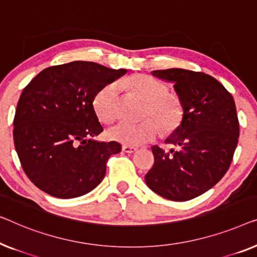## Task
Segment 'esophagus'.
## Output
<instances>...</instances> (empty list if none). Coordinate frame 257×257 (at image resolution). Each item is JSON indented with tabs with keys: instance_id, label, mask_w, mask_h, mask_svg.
Here are the masks:
<instances>
[{
	"instance_id": "obj_1",
	"label": "esophagus",
	"mask_w": 257,
	"mask_h": 257,
	"mask_svg": "<svg viewBox=\"0 0 257 257\" xmlns=\"http://www.w3.org/2000/svg\"><path fill=\"white\" fill-rule=\"evenodd\" d=\"M122 150H123L124 153L133 154V153H135V151H137V148L132 147V146H123V147H122Z\"/></svg>"
}]
</instances>
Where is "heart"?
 I'll return each instance as SVG.
<instances>
[{
	"label": "heart",
	"instance_id": "1",
	"mask_svg": "<svg viewBox=\"0 0 257 257\" xmlns=\"http://www.w3.org/2000/svg\"><path fill=\"white\" fill-rule=\"evenodd\" d=\"M121 85L148 101L146 116H153L155 120L147 118L139 123L118 122L107 130L110 140L125 146H141L156 139L161 132L160 124L166 132L176 129L180 124L184 114L182 103L177 97L169 95V89L163 82L149 75L136 74L123 79ZM120 89L118 82H109L96 92L93 106L100 120L109 123L117 117Z\"/></svg>",
	"mask_w": 257,
	"mask_h": 257
}]
</instances>
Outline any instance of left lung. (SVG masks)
<instances>
[{
  "label": "left lung",
  "instance_id": "1",
  "mask_svg": "<svg viewBox=\"0 0 257 257\" xmlns=\"http://www.w3.org/2000/svg\"><path fill=\"white\" fill-rule=\"evenodd\" d=\"M151 74L175 84L184 114L165 140L177 149L151 148L155 163L146 183L165 199H193L212 189L232 163L240 132L235 102L216 79L202 72L169 68Z\"/></svg>",
  "mask_w": 257,
  "mask_h": 257
}]
</instances>
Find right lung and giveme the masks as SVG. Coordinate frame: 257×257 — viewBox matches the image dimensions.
Returning a JSON list of instances; mask_svg holds the SVG:
<instances>
[{
	"mask_svg": "<svg viewBox=\"0 0 257 257\" xmlns=\"http://www.w3.org/2000/svg\"><path fill=\"white\" fill-rule=\"evenodd\" d=\"M127 70L72 61L43 70L23 89L14 118V143L25 175L38 189L70 199L102 182L121 144L99 142L103 128L93 99Z\"/></svg>",
	"mask_w": 257,
	"mask_h": 257,
	"instance_id": "right-lung-1",
	"label": "right lung"
}]
</instances>
